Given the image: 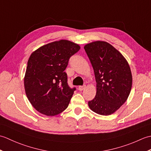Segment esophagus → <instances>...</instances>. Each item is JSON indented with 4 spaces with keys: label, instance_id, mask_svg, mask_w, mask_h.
<instances>
[{
    "label": "esophagus",
    "instance_id": "1",
    "mask_svg": "<svg viewBox=\"0 0 151 151\" xmlns=\"http://www.w3.org/2000/svg\"><path fill=\"white\" fill-rule=\"evenodd\" d=\"M86 85H84V86H78V89L80 91H82L84 90V89L86 88Z\"/></svg>",
    "mask_w": 151,
    "mask_h": 151
}]
</instances>
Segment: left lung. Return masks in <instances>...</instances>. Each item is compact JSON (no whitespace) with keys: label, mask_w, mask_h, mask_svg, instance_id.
I'll return each instance as SVG.
<instances>
[{"label":"left lung","mask_w":151,"mask_h":151,"mask_svg":"<svg viewBox=\"0 0 151 151\" xmlns=\"http://www.w3.org/2000/svg\"><path fill=\"white\" fill-rule=\"evenodd\" d=\"M93 68L96 95L88 102L91 110L99 115L116 111L130 95L132 76L126 58L115 47L104 41H95L84 47Z\"/></svg>","instance_id":"left-lung-1"}]
</instances>
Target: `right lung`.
Wrapping results in <instances>:
<instances>
[{"label": "right lung", "instance_id": "add662e5", "mask_svg": "<svg viewBox=\"0 0 151 151\" xmlns=\"http://www.w3.org/2000/svg\"><path fill=\"white\" fill-rule=\"evenodd\" d=\"M80 49L78 44L61 40L44 45L31 54L24 77V90L40 113L54 116L68 106L75 88L69 87L65 70L70 57Z\"/></svg>", "mask_w": 151, "mask_h": 151}]
</instances>
